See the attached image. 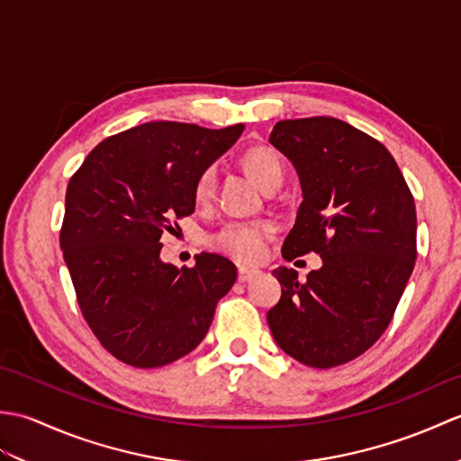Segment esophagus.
<instances>
[{
    "label": "esophagus",
    "mask_w": 461,
    "mask_h": 461,
    "mask_svg": "<svg viewBox=\"0 0 461 461\" xmlns=\"http://www.w3.org/2000/svg\"><path fill=\"white\" fill-rule=\"evenodd\" d=\"M258 276H259V269H249V267H240L238 269V281L240 283H246V281L258 277Z\"/></svg>",
    "instance_id": "1"
}]
</instances>
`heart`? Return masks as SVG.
Listing matches in <instances>:
<instances>
[{
	"label": "heart",
	"mask_w": 461,
	"mask_h": 461,
	"mask_svg": "<svg viewBox=\"0 0 461 461\" xmlns=\"http://www.w3.org/2000/svg\"><path fill=\"white\" fill-rule=\"evenodd\" d=\"M241 164L261 190L283 180V162L269 146H251L241 156ZM215 190V168L208 166L195 180L194 200L208 203ZM276 233L271 221H236L228 223L212 238L213 248L238 261L253 263L266 256L267 243Z\"/></svg>",
	"instance_id": "b5f03b06"
}]
</instances>
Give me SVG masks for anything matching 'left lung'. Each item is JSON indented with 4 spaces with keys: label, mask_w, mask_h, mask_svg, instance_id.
Wrapping results in <instances>:
<instances>
[{
    "label": "left lung",
    "mask_w": 461,
    "mask_h": 461,
    "mask_svg": "<svg viewBox=\"0 0 461 461\" xmlns=\"http://www.w3.org/2000/svg\"><path fill=\"white\" fill-rule=\"evenodd\" d=\"M269 142L303 190L283 258L322 259L305 281L295 269L273 271L281 299L267 312L271 335L303 365H345L386 330L412 276L414 198L386 146L332 116L279 121Z\"/></svg>",
    "instance_id": "1"
}]
</instances>
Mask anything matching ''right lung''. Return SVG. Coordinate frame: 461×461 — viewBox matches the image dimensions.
<instances>
[{"instance_id": "add662e5", "label": "right lung", "mask_w": 461, "mask_h": 461, "mask_svg": "<svg viewBox=\"0 0 461 461\" xmlns=\"http://www.w3.org/2000/svg\"><path fill=\"white\" fill-rule=\"evenodd\" d=\"M241 132L144 122L95 146L68 180L63 258L85 321L126 365L158 368L192 352L238 279L218 253H200L194 267L164 263L160 238L194 212L198 176Z\"/></svg>"}]
</instances>
